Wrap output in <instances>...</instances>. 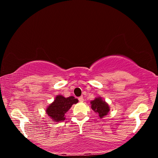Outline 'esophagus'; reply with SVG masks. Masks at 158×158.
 Here are the masks:
<instances>
[{
	"instance_id": "esophagus-1",
	"label": "esophagus",
	"mask_w": 158,
	"mask_h": 158,
	"mask_svg": "<svg viewBox=\"0 0 158 158\" xmlns=\"http://www.w3.org/2000/svg\"><path fill=\"white\" fill-rule=\"evenodd\" d=\"M78 99H79V102H84V98H83L82 96H81V97H79Z\"/></svg>"
}]
</instances>
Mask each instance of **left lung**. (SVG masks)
Masks as SVG:
<instances>
[{
    "mask_svg": "<svg viewBox=\"0 0 158 158\" xmlns=\"http://www.w3.org/2000/svg\"><path fill=\"white\" fill-rule=\"evenodd\" d=\"M90 104H91V109L95 113L99 114L100 118L106 116L110 109L108 104L105 101L102 100V98L101 97L95 98V100L90 102Z\"/></svg>",
    "mask_w": 158,
    "mask_h": 158,
    "instance_id": "1",
    "label": "left lung"
}]
</instances>
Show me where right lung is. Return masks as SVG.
I'll return each mask as SVG.
<instances>
[{"label":"right lung","mask_w":158,"mask_h":158,"mask_svg":"<svg viewBox=\"0 0 158 158\" xmlns=\"http://www.w3.org/2000/svg\"><path fill=\"white\" fill-rule=\"evenodd\" d=\"M78 100L73 96L65 98L63 95H57L54 101L46 109V113L54 122L63 121L65 119V114L73 105L78 102Z\"/></svg>","instance_id":"obj_1"}]
</instances>
